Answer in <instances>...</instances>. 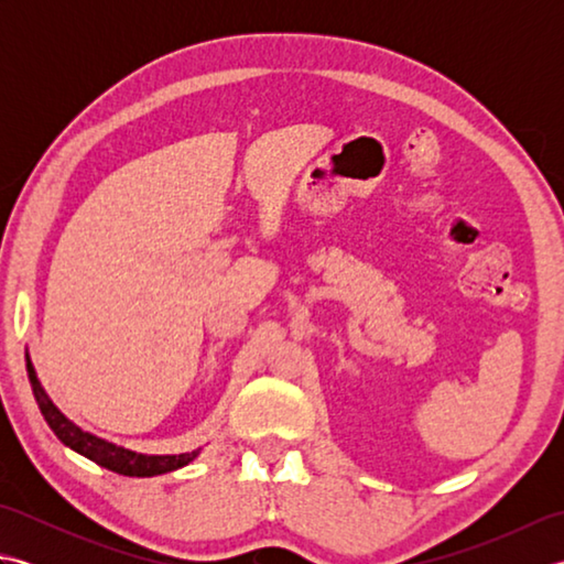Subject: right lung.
<instances>
[{
    "mask_svg": "<svg viewBox=\"0 0 564 564\" xmlns=\"http://www.w3.org/2000/svg\"><path fill=\"white\" fill-rule=\"evenodd\" d=\"M26 370H29V380H31V388L35 394V402H39L41 414L45 416L47 426L55 431V436L72 451L84 455V458H89L97 465L106 467V470L118 473V475H128V477H152V475L172 473V470H176V467H184L198 455V451L182 453V455H142L135 451H128L123 446H116V443H109L94 434H87V431H82L77 424H72L69 419L53 404V400L47 398L45 390L41 388V380L35 378L31 358L26 361Z\"/></svg>",
    "mask_w": 564,
    "mask_h": 564,
    "instance_id": "obj_1",
    "label": "right lung"
}]
</instances>
